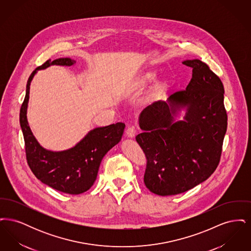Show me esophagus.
I'll list each match as a JSON object with an SVG mask.
<instances>
[{
	"instance_id": "1",
	"label": "esophagus",
	"mask_w": 251,
	"mask_h": 251,
	"mask_svg": "<svg viewBox=\"0 0 251 251\" xmlns=\"http://www.w3.org/2000/svg\"><path fill=\"white\" fill-rule=\"evenodd\" d=\"M136 131H137V129L134 126H129L126 130V136L130 137V138H133L136 134Z\"/></svg>"
}]
</instances>
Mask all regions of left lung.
Wrapping results in <instances>:
<instances>
[{"instance_id":"1","label":"left lung","mask_w":251,"mask_h":251,"mask_svg":"<svg viewBox=\"0 0 251 251\" xmlns=\"http://www.w3.org/2000/svg\"><path fill=\"white\" fill-rule=\"evenodd\" d=\"M182 64L193 69L186 89L145 108L143 132L135 137L147 157L145 185L163 197L188 191L215 172L227 131L221 80L201 60ZM181 109L186 114L179 121Z\"/></svg>"}]
</instances>
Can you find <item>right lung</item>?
Wrapping results in <instances>:
<instances>
[{
	"label": "right lung",
	"mask_w": 251,
	"mask_h": 251,
	"mask_svg": "<svg viewBox=\"0 0 251 251\" xmlns=\"http://www.w3.org/2000/svg\"><path fill=\"white\" fill-rule=\"evenodd\" d=\"M76 63L71 58L46 61L30 75L26 95L20 112V123L24 133L26 159L32 172L37 179L50 187L71 195L87 191L95 182L102 158L120 142L125 124L118 122L105 127H98L69 150L51 151L37 142L27 121L30 84L37 71L50 66H72Z\"/></svg>",
	"instance_id": "right-lung-1"
}]
</instances>
